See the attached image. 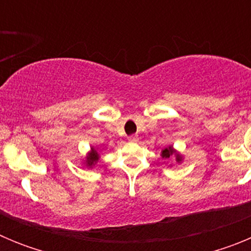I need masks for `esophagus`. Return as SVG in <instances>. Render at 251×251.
Returning a JSON list of instances; mask_svg holds the SVG:
<instances>
[{"label": "esophagus", "instance_id": "obj_1", "mask_svg": "<svg viewBox=\"0 0 251 251\" xmlns=\"http://www.w3.org/2000/svg\"><path fill=\"white\" fill-rule=\"evenodd\" d=\"M128 139H129L130 142H137V141H138V136H136V134H133V136H130Z\"/></svg>", "mask_w": 251, "mask_h": 251}]
</instances>
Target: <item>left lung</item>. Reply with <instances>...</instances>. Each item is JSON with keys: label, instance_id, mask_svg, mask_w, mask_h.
I'll return each instance as SVG.
<instances>
[{"label": "left lung", "instance_id": "obj_1", "mask_svg": "<svg viewBox=\"0 0 251 251\" xmlns=\"http://www.w3.org/2000/svg\"><path fill=\"white\" fill-rule=\"evenodd\" d=\"M172 156H175V159H176L177 163H182L183 161V156L181 154V153L178 152V151H176L174 148V146H167V147H165L163 150L161 151V157L162 158L165 159H170L172 158Z\"/></svg>", "mask_w": 251, "mask_h": 251}]
</instances>
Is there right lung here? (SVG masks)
<instances>
[{"label":"right lung","instance_id":"1","mask_svg":"<svg viewBox=\"0 0 251 251\" xmlns=\"http://www.w3.org/2000/svg\"><path fill=\"white\" fill-rule=\"evenodd\" d=\"M99 159H100V152L95 147H90V150L88 151V153H86V156L84 157L83 161H81V163H83L84 167L93 168L98 163Z\"/></svg>","mask_w":251,"mask_h":251}]
</instances>
